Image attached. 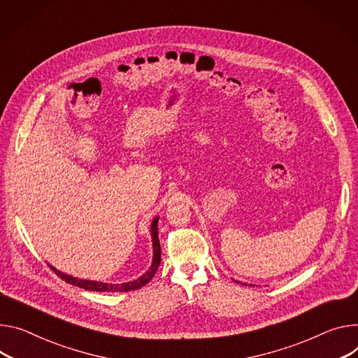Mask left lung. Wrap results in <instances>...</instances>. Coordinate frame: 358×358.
I'll return each mask as SVG.
<instances>
[{"mask_svg": "<svg viewBox=\"0 0 358 358\" xmlns=\"http://www.w3.org/2000/svg\"><path fill=\"white\" fill-rule=\"evenodd\" d=\"M236 282H238V281H236ZM244 285H245V284H244Z\"/></svg>", "mask_w": 358, "mask_h": 358, "instance_id": "left-lung-1", "label": "left lung"}]
</instances>
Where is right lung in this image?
Instances as JSON below:
<instances>
[{"instance_id": "obj_1", "label": "right lung", "mask_w": 358, "mask_h": 358, "mask_svg": "<svg viewBox=\"0 0 358 358\" xmlns=\"http://www.w3.org/2000/svg\"><path fill=\"white\" fill-rule=\"evenodd\" d=\"M151 237H152V263L151 267L147 270V273H144L140 278L129 281V282H122V284H111V282H100V281H91V280H80L77 277L73 275H67L61 271H58L57 268H54L52 266H50L52 268V271L66 282H70L73 285H77L80 288L88 289V291H101V292H117V291H133L137 288L144 287L157 273V268L159 266L161 262V247H159V240H158V217H155L151 222Z\"/></svg>"}]
</instances>
